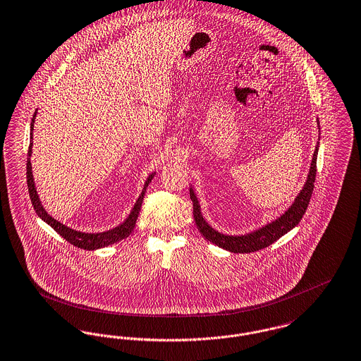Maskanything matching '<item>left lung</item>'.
<instances>
[{
  "instance_id": "left-lung-1",
  "label": "left lung",
  "mask_w": 361,
  "mask_h": 361,
  "mask_svg": "<svg viewBox=\"0 0 361 361\" xmlns=\"http://www.w3.org/2000/svg\"><path fill=\"white\" fill-rule=\"evenodd\" d=\"M318 149L319 142L318 146L314 151V157H312V162H311L307 181H305L302 190L297 195L292 206L281 216H278L276 221L259 228L257 231H254L251 233L229 235V234L219 233L218 231L212 229V226L204 221L202 212H200L197 197L191 188L190 196H191L192 203H193V218H195V224H196L197 229L200 231V233L203 234L212 244H215L226 251L234 252V254L255 252V251H259V250H263V248L271 245L279 237H282L283 234L292 231L300 222L302 215L305 214V210L310 204L311 195L314 191V183H315V177H317Z\"/></svg>"
}]
</instances>
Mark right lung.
Returning a JSON list of instances; mask_svg holds the SVG:
<instances>
[{
  "label": "right lung",
  "instance_id": "1",
  "mask_svg": "<svg viewBox=\"0 0 361 361\" xmlns=\"http://www.w3.org/2000/svg\"><path fill=\"white\" fill-rule=\"evenodd\" d=\"M35 117H37V111L34 113L32 116V121H31V129H30V147H28V155H27V185H28V192H30V199H31V203L34 206V210L38 214L39 218H42L43 221L50 225L57 233L60 235H63L65 240L68 243H71L72 245L78 247V248H82V250H87V251H94V250H99V248H104L107 247L110 244H114L123 238H127L128 235L130 234V232L133 231L135 228V224H136V219H137V215L140 212V207H142V203H143V197H145V193L146 190L149 187L151 180L154 178V173H151L149 176V178L146 180V184L143 187V191L140 193V196L137 197L133 209L130 214L128 215L127 219L107 231V232H102V233H83V232H78V231H73L68 226H65L64 224L59 222L57 219H54L51 215H49L47 212L43 209L42 203H41V199H39V195L37 192L35 188V183H34V177H32V168H31V161H30V157H31V152H32V130H34V123H35Z\"/></svg>",
  "mask_w": 361,
  "mask_h": 361
}]
</instances>
